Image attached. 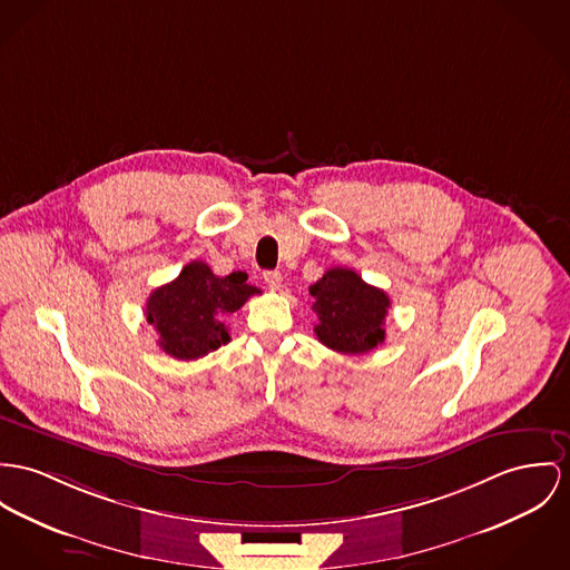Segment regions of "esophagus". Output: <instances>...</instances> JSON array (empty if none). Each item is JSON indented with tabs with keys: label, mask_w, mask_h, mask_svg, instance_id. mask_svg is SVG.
<instances>
[{
	"label": "esophagus",
	"mask_w": 570,
	"mask_h": 570,
	"mask_svg": "<svg viewBox=\"0 0 570 570\" xmlns=\"http://www.w3.org/2000/svg\"><path fill=\"white\" fill-rule=\"evenodd\" d=\"M263 277L264 284H266L271 291H279V286H282V273H279V271H266Z\"/></svg>",
	"instance_id": "esophagus-1"
}]
</instances>
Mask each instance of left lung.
I'll list each match as a JSON object with an SVG mask.
<instances>
[{
	"mask_svg": "<svg viewBox=\"0 0 570 570\" xmlns=\"http://www.w3.org/2000/svg\"><path fill=\"white\" fill-rule=\"evenodd\" d=\"M312 309L318 316L316 338L338 353H366L384 343V321L391 299L382 288L366 284L355 271L334 266L309 286Z\"/></svg>",
	"mask_w": 570,
	"mask_h": 570,
	"instance_id": "8db88e82",
	"label": "left lung"
}]
</instances>
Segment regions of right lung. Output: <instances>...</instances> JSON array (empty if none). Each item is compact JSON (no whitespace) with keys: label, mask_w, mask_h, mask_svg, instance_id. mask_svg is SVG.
Wrapping results in <instances>:
<instances>
[{"label":"right lung","mask_w":570,"mask_h":570,"mask_svg":"<svg viewBox=\"0 0 570 570\" xmlns=\"http://www.w3.org/2000/svg\"><path fill=\"white\" fill-rule=\"evenodd\" d=\"M258 293L243 271L219 277L208 264L193 261L149 295L145 316L158 332L160 350L177 360H197L229 341L223 321Z\"/></svg>","instance_id":"1"}]
</instances>
